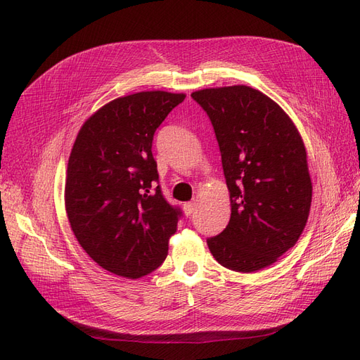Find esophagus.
<instances>
[{"instance_id": "obj_1", "label": "esophagus", "mask_w": 360, "mask_h": 360, "mask_svg": "<svg viewBox=\"0 0 360 360\" xmlns=\"http://www.w3.org/2000/svg\"><path fill=\"white\" fill-rule=\"evenodd\" d=\"M195 209H197V202H195V201L184 202V205H183V210H184V213H186L188 216H189V214H192Z\"/></svg>"}]
</instances>
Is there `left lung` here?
<instances>
[{"mask_svg":"<svg viewBox=\"0 0 360 360\" xmlns=\"http://www.w3.org/2000/svg\"><path fill=\"white\" fill-rule=\"evenodd\" d=\"M191 96L213 124L231 201L230 222L207 245L226 269H264L296 245L308 221L312 183L303 139L276 102L248 85Z\"/></svg>","mask_w":360,"mask_h":360,"instance_id":"left-lung-1","label":"left lung"}]
</instances>
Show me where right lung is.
Wrapping results in <instances>:
<instances>
[{"label":"right lung","instance_id":"add662e5","mask_svg":"<svg viewBox=\"0 0 360 360\" xmlns=\"http://www.w3.org/2000/svg\"><path fill=\"white\" fill-rule=\"evenodd\" d=\"M186 94L141 91L111 101L79 129L68 163L64 202L70 228L93 261L138 279L168 255L180 209L156 183L153 135Z\"/></svg>","mask_w":360,"mask_h":360}]
</instances>
